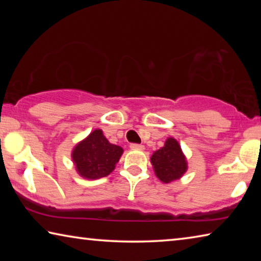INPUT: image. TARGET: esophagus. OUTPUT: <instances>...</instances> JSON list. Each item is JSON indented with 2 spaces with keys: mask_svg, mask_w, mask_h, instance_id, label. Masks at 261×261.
I'll use <instances>...</instances> for the list:
<instances>
[{
  "mask_svg": "<svg viewBox=\"0 0 261 261\" xmlns=\"http://www.w3.org/2000/svg\"><path fill=\"white\" fill-rule=\"evenodd\" d=\"M130 147L132 149H139V151H141V149H144V145H140V144H131Z\"/></svg>",
  "mask_w": 261,
  "mask_h": 261,
  "instance_id": "1",
  "label": "esophagus"
}]
</instances>
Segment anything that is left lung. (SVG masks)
<instances>
[{
  "mask_svg": "<svg viewBox=\"0 0 261 261\" xmlns=\"http://www.w3.org/2000/svg\"><path fill=\"white\" fill-rule=\"evenodd\" d=\"M151 163L156 177L163 183L179 179L188 169V162L178 141L168 138L165 146L153 153Z\"/></svg>",
  "mask_w": 261,
  "mask_h": 261,
  "instance_id": "8db88e82",
  "label": "left lung"
}]
</instances>
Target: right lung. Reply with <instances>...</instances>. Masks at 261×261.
<instances>
[{"label": "right lung", "instance_id": "add662e5", "mask_svg": "<svg viewBox=\"0 0 261 261\" xmlns=\"http://www.w3.org/2000/svg\"><path fill=\"white\" fill-rule=\"evenodd\" d=\"M122 154L121 146L110 144L102 130L96 129L74 146L71 156L82 177L98 179L112 173Z\"/></svg>", "mask_w": 261, "mask_h": 261}]
</instances>
